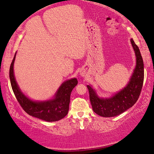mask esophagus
Returning <instances> with one entry per match:
<instances>
[{
    "label": "esophagus",
    "instance_id": "1",
    "mask_svg": "<svg viewBox=\"0 0 154 154\" xmlns=\"http://www.w3.org/2000/svg\"><path fill=\"white\" fill-rule=\"evenodd\" d=\"M81 75H82V76H84V74H83V73H81Z\"/></svg>",
    "mask_w": 154,
    "mask_h": 154
}]
</instances>
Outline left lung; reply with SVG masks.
Wrapping results in <instances>:
<instances>
[{
	"label": "left lung",
	"mask_w": 154,
	"mask_h": 154,
	"mask_svg": "<svg viewBox=\"0 0 154 154\" xmlns=\"http://www.w3.org/2000/svg\"><path fill=\"white\" fill-rule=\"evenodd\" d=\"M136 56V66L129 82L125 88L109 98H102L88 85L89 100L95 113L103 117H112L122 114L135 104L140 96L144 79V65L140 50L131 40Z\"/></svg>",
	"instance_id": "8db88e82"
}]
</instances>
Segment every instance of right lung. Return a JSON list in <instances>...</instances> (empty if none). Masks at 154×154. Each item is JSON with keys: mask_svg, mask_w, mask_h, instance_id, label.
<instances>
[{"mask_svg": "<svg viewBox=\"0 0 154 154\" xmlns=\"http://www.w3.org/2000/svg\"><path fill=\"white\" fill-rule=\"evenodd\" d=\"M16 53L9 69V77L14 94L19 104L30 116L47 122L58 121L67 115L71 91L77 85L76 78L62 83L55 94L54 98L47 101H33L25 96L16 82L13 72V65Z\"/></svg>", "mask_w": 154, "mask_h": 154, "instance_id": "obj_1", "label": "right lung"}]
</instances>
